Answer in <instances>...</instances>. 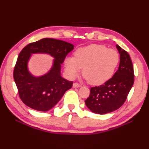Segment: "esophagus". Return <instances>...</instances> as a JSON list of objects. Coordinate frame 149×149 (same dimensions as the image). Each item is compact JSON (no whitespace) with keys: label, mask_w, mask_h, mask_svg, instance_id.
Wrapping results in <instances>:
<instances>
[{"label":"esophagus","mask_w":149,"mask_h":149,"mask_svg":"<svg viewBox=\"0 0 149 149\" xmlns=\"http://www.w3.org/2000/svg\"><path fill=\"white\" fill-rule=\"evenodd\" d=\"M81 87V85L78 84V83H74V84H73V87L74 88H76V87Z\"/></svg>","instance_id":"esophagus-1"}]
</instances>
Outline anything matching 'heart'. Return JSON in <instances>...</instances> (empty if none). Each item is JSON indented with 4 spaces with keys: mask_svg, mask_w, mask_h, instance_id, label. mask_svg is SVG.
Returning a JSON list of instances; mask_svg holds the SVG:
<instances>
[{
    "mask_svg": "<svg viewBox=\"0 0 149 149\" xmlns=\"http://www.w3.org/2000/svg\"><path fill=\"white\" fill-rule=\"evenodd\" d=\"M119 62V54L116 50L92 44L77 49L74 57L65 58L64 66L71 78L76 77L83 68V74L89 84L100 85L112 77Z\"/></svg>",
    "mask_w": 149,
    "mask_h": 149,
    "instance_id": "obj_1",
    "label": "heart"
}]
</instances>
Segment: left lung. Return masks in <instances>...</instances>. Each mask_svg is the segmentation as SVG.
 I'll return each mask as SVG.
<instances>
[{
    "mask_svg": "<svg viewBox=\"0 0 149 149\" xmlns=\"http://www.w3.org/2000/svg\"><path fill=\"white\" fill-rule=\"evenodd\" d=\"M120 54V65L112 78L100 86L91 87L85 104L99 114L112 112L122 107L134 83V71L129 54L116 45Z\"/></svg>",
    "mask_w": 149,
    "mask_h": 149,
    "instance_id": "left-lung-1",
    "label": "left lung"
}]
</instances>
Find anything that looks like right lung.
Here are the masks:
<instances>
[{
    "instance_id": "right-lung-1",
    "label": "right lung",
    "mask_w": 149,
    "mask_h": 149,
    "mask_svg": "<svg viewBox=\"0 0 149 149\" xmlns=\"http://www.w3.org/2000/svg\"><path fill=\"white\" fill-rule=\"evenodd\" d=\"M74 49V45L61 40L44 38L31 42L19 54L14 70V79L19 98L25 104L33 109L46 112L54 107L67 90L71 89L73 81L60 75L61 64ZM46 53L55 60L52 68L47 74L35 77L30 74L27 63L31 54Z\"/></svg>"
}]
</instances>
